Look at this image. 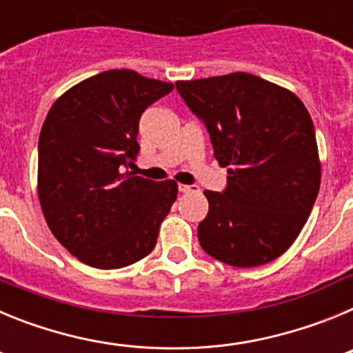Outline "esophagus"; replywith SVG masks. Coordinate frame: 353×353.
Instances as JSON below:
<instances>
[{"label": "esophagus", "instance_id": "34e87169", "mask_svg": "<svg viewBox=\"0 0 353 353\" xmlns=\"http://www.w3.org/2000/svg\"><path fill=\"white\" fill-rule=\"evenodd\" d=\"M179 191L180 192H194V191H198V187H196V185H185V183H179Z\"/></svg>", "mask_w": 353, "mask_h": 353}]
</instances>
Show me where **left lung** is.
<instances>
[{"instance_id": "obj_1", "label": "left lung", "mask_w": 353, "mask_h": 353, "mask_svg": "<svg viewBox=\"0 0 353 353\" xmlns=\"http://www.w3.org/2000/svg\"><path fill=\"white\" fill-rule=\"evenodd\" d=\"M210 134L224 192L205 191L203 251L233 267H258L295 242L320 189L313 120L297 95L248 72L176 81Z\"/></svg>"}]
</instances>
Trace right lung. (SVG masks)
Listing matches in <instances>:
<instances>
[{"instance_id":"1","label":"right lung","mask_w":353,"mask_h":353,"mask_svg":"<svg viewBox=\"0 0 353 353\" xmlns=\"http://www.w3.org/2000/svg\"><path fill=\"white\" fill-rule=\"evenodd\" d=\"M173 84L114 68L81 81L51 105L39 139V199L49 230L95 269L154 251L179 194L174 180L121 173L139 152V118Z\"/></svg>"}]
</instances>
